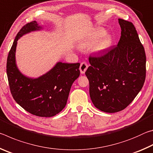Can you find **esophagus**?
<instances>
[{
  "label": "esophagus",
  "mask_w": 153,
  "mask_h": 153,
  "mask_svg": "<svg viewBox=\"0 0 153 153\" xmlns=\"http://www.w3.org/2000/svg\"><path fill=\"white\" fill-rule=\"evenodd\" d=\"M88 67V64L86 63V62H82V63L80 64V66H79V70H80V72H81V74H84L85 72H86Z\"/></svg>",
  "instance_id": "1"
}]
</instances>
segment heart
<instances>
[{"label": "heart", "mask_w": 153, "mask_h": 153, "mask_svg": "<svg viewBox=\"0 0 153 153\" xmlns=\"http://www.w3.org/2000/svg\"><path fill=\"white\" fill-rule=\"evenodd\" d=\"M104 34V32L102 30H95L90 37L89 43L93 44L97 42L98 38L101 37ZM111 38L110 36H105L100 38L96 45V51H103L107 49L111 46Z\"/></svg>", "instance_id": "b5f03b06"}]
</instances>
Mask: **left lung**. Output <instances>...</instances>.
I'll return each mask as SVG.
<instances>
[{"instance_id": "8db88e82", "label": "left lung", "mask_w": 153, "mask_h": 153, "mask_svg": "<svg viewBox=\"0 0 153 153\" xmlns=\"http://www.w3.org/2000/svg\"><path fill=\"white\" fill-rule=\"evenodd\" d=\"M118 45L98 56H90L86 71L95 107L106 113L126 108L140 91L146 78V54L131 22L119 19Z\"/></svg>"}]
</instances>
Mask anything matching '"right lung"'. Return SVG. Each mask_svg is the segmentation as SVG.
Wrapping results in <instances>:
<instances>
[{"label": "right lung", "mask_w": 153, "mask_h": 153, "mask_svg": "<svg viewBox=\"0 0 153 153\" xmlns=\"http://www.w3.org/2000/svg\"><path fill=\"white\" fill-rule=\"evenodd\" d=\"M41 28L33 21L19 30L7 57V74L11 94L17 104L32 115L50 117L65 107L72 84L79 76L80 64L58 62L47 73L34 79L21 73L15 61L17 40L25 33Z\"/></svg>", "instance_id": "add662e5"}]
</instances>
